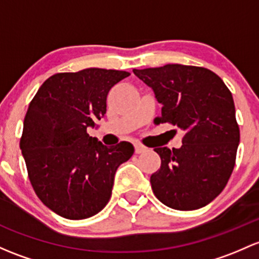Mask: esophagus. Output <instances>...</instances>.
Wrapping results in <instances>:
<instances>
[{"label":"esophagus","instance_id":"esophagus-1","mask_svg":"<svg viewBox=\"0 0 259 259\" xmlns=\"http://www.w3.org/2000/svg\"><path fill=\"white\" fill-rule=\"evenodd\" d=\"M146 151L145 146H143L141 144H135V152L137 154H143V152Z\"/></svg>","mask_w":259,"mask_h":259}]
</instances>
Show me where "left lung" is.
Masks as SVG:
<instances>
[{
	"label": "left lung",
	"instance_id": "left-lung-1",
	"mask_svg": "<svg viewBox=\"0 0 259 259\" xmlns=\"http://www.w3.org/2000/svg\"><path fill=\"white\" fill-rule=\"evenodd\" d=\"M133 72L162 105L157 122H171L185 133L180 149L155 148L161 157L150 178L155 196L180 211L208 205L225 189L239 144L230 89L202 67L166 64Z\"/></svg>",
	"mask_w": 259,
	"mask_h": 259
}]
</instances>
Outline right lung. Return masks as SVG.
<instances>
[{
	"instance_id": "1",
	"label": "right lung",
	"mask_w": 259,
	"mask_h": 259,
	"mask_svg": "<svg viewBox=\"0 0 259 259\" xmlns=\"http://www.w3.org/2000/svg\"><path fill=\"white\" fill-rule=\"evenodd\" d=\"M129 75L100 68L58 73L29 103L20 141L29 181L39 200L64 219L102 211L116 170L134 154L127 141L108 148L87 133L104 118L111 87Z\"/></svg>"
}]
</instances>
